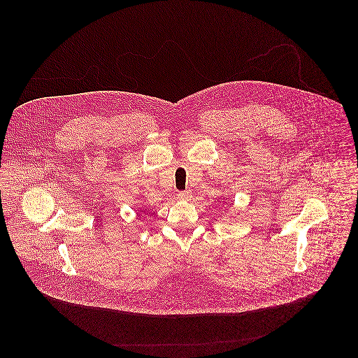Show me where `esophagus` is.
I'll return each instance as SVG.
<instances>
[{"label":"esophagus","instance_id":"1","mask_svg":"<svg viewBox=\"0 0 358 358\" xmlns=\"http://www.w3.org/2000/svg\"><path fill=\"white\" fill-rule=\"evenodd\" d=\"M178 197H179V200H189L192 197V193L189 190H183V192L178 193Z\"/></svg>","mask_w":358,"mask_h":358}]
</instances>
